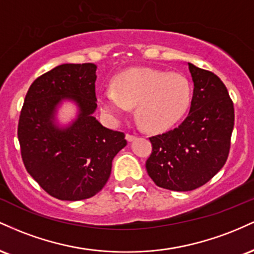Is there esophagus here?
Here are the masks:
<instances>
[{
	"label": "esophagus",
	"mask_w": 254,
	"mask_h": 254,
	"mask_svg": "<svg viewBox=\"0 0 254 254\" xmlns=\"http://www.w3.org/2000/svg\"><path fill=\"white\" fill-rule=\"evenodd\" d=\"M136 135H133V133H129V132H127V135H125V138H127V141H133V139H135L136 138Z\"/></svg>",
	"instance_id": "1"
}]
</instances>
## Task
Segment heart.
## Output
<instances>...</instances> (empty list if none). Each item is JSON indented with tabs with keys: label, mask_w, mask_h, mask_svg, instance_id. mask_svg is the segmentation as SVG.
<instances>
[{
	"label": "heart",
	"mask_w": 254,
	"mask_h": 254,
	"mask_svg": "<svg viewBox=\"0 0 254 254\" xmlns=\"http://www.w3.org/2000/svg\"><path fill=\"white\" fill-rule=\"evenodd\" d=\"M191 82L184 75L150 68H133L113 78V88H104L99 101L106 113L122 117L136 106V118L145 129L173 127L188 112Z\"/></svg>",
	"instance_id": "1"
}]
</instances>
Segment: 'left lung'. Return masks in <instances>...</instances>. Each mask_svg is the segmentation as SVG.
Listing matches in <instances>:
<instances>
[{
  "label": "left lung",
  "instance_id": "obj_1",
  "mask_svg": "<svg viewBox=\"0 0 254 254\" xmlns=\"http://www.w3.org/2000/svg\"><path fill=\"white\" fill-rule=\"evenodd\" d=\"M193 97L189 116L178 127L149 137L148 174L159 188L192 191L226 164L234 127V104L217 75L189 63Z\"/></svg>",
  "mask_w": 254,
  "mask_h": 254
}]
</instances>
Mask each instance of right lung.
<instances>
[{
  "instance_id": "1",
  "label": "right lung",
  "mask_w": 254,
  "mask_h": 254,
  "mask_svg": "<svg viewBox=\"0 0 254 254\" xmlns=\"http://www.w3.org/2000/svg\"><path fill=\"white\" fill-rule=\"evenodd\" d=\"M93 63L62 64L34 80L20 112L17 138L22 161L44 191L61 200H82L103 190L112 160L127 145L124 132L101 125L97 109ZM63 98L80 107L79 118L66 129L52 123Z\"/></svg>"
}]
</instances>
